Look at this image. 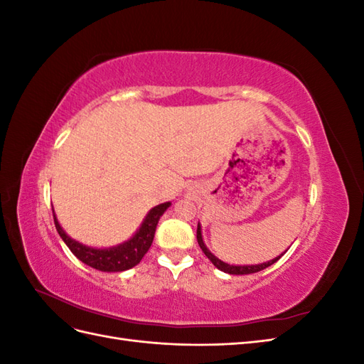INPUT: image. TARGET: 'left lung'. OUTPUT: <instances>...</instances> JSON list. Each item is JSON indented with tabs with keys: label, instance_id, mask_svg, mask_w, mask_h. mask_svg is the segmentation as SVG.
<instances>
[{
	"label": "left lung",
	"instance_id": "8db88e82",
	"mask_svg": "<svg viewBox=\"0 0 364 364\" xmlns=\"http://www.w3.org/2000/svg\"><path fill=\"white\" fill-rule=\"evenodd\" d=\"M197 243H199L200 249L203 250V253H205V255L208 257V259L211 261L218 270H222V272L229 273V274H249V273H257V272H261V270H264V269H267L269 266H272L273 262H277V261L284 255V253H282L281 257H277L274 259H270V261H267V262H262V264H255V266H230V264L223 262L222 259H218L215 255H213V253L208 250V247H206V246H205V243H203V238H202L200 223L197 225Z\"/></svg>",
	"mask_w": 364,
	"mask_h": 364
}]
</instances>
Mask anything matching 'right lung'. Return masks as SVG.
I'll return each mask as SVG.
<instances>
[{
  "instance_id": "add662e5",
  "label": "right lung",
  "mask_w": 364,
  "mask_h": 364,
  "mask_svg": "<svg viewBox=\"0 0 364 364\" xmlns=\"http://www.w3.org/2000/svg\"><path fill=\"white\" fill-rule=\"evenodd\" d=\"M170 205V202H165L151 208L134 237L127 240L123 245L107 249H94L80 245L79 241H75L65 234V230L60 228L56 215L53 214V217L54 225H56L58 232L65 241V245H67L74 255L82 262H85L86 266L102 272H124L135 267L142 259V257L146 255L153 243V237H155V230L159 218L165 211H167V208Z\"/></svg>"
}]
</instances>
